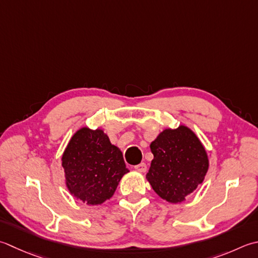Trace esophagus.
I'll return each instance as SVG.
<instances>
[{"instance_id":"1","label":"esophagus","mask_w":258,"mask_h":258,"mask_svg":"<svg viewBox=\"0 0 258 258\" xmlns=\"http://www.w3.org/2000/svg\"><path fill=\"white\" fill-rule=\"evenodd\" d=\"M134 169L136 171H139V172H145V171H146V164L142 162V163H140L138 165H135Z\"/></svg>"}]
</instances>
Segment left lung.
Returning a JSON list of instances; mask_svg holds the SVG:
<instances>
[{"mask_svg":"<svg viewBox=\"0 0 258 258\" xmlns=\"http://www.w3.org/2000/svg\"><path fill=\"white\" fill-rule=\"evenodd\" d=\"M154 158L146 179L161 198L182 203L203 183L209 160L200 140L189 127L166 128L150 145Z\"/></svg>","mask_w":258,"mask_h":258,"instance_id":"left-lung-1","label":"left lung"}]
</instances>
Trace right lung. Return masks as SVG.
<instances>
[{"label": "right lung", "instance_id": "right-lung-1", "mask_svg": "<svg viewBox=\"0 0 258 258\" xmlns=\"http://www.w3.org/2000/svg\"><path fill=\"white\" fill-rule=\"evenodd\" d=\"M61 160L70 194L92 206L112 198L122 176L130 172L120 150L99 128L78 130Z\"/></svg>", "mask_w": 258, "mask_h": 258}]
</instances>
